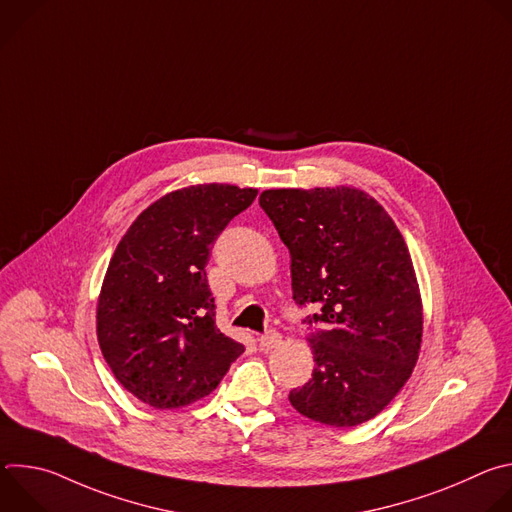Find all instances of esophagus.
<instances>
[{"label": "esophagus", "instance_id": "obj_1", "mask_svg": "<svg viewBox=\"0 0 512 512\" xmlns=\"http://www.w3.org/2000/svg\"><path fill=\"white\" fill-rule=\"evenodd\" d=\"M279 342H281V334H279L277 330H267V332L259 338L261 350H271V348H275Z\"/></svg>", "mask_w": 512, "mask_h": 512}]
</instances>
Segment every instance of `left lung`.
Instances as JSON below:
<instances>
[{"mask_svg":"<svg viewBox=\"0 0 512 512\" xmlns=\"http://www.w3.org/2000/svg\"><path fill=\"white\" fill-rule=\"evenodd\" d=\"M259 204L289 249L296 304L318 308L304 318L314 373L289 403L332 427L373 419L411 377L423 332L399 229L356 188L265 190Z\"/></svg>","mask_w":512,"mask_h":512,"instance_id":"obj_1","label":"left lung"}]
</instances>
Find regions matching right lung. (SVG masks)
<instances>
[{
	"mask_svg": "<svg viewBox=\"0 0 512 512\" xmlns=\"http://www.w3.org/2000/svg\"><path fill=\"white\" fill-rule=\"evenodd\" d=\"M255 188L200 184L145 208L119 241L97 306V336L115 379L156 409L212 393L245 346L216 328L206 263Z\"/></svg>",
	"mask_w": 512,
	"mask_h": 512,
	"instance_id": "1",
	"label": "right lung"
}]
</instances>
